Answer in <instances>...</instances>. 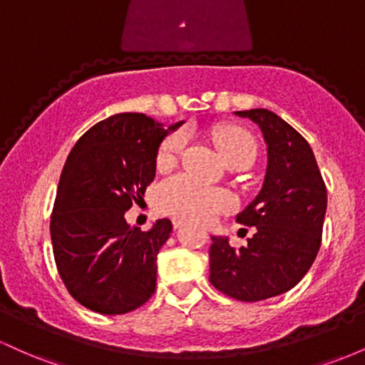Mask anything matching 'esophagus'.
<instances>
[{"mask_svg": "<svg viewBox=\"0 0 365 365\" xmlns=\"http://www.w3.org/2000/svg\"><path fill=\"white\" fill-rule=\"evenodd\" d=\"M185 223H187L185 220H178V217H177V220H173V226H175V228H180V226H183Z\"/></svg>", "mask_w": 365, "mask_h": 365, "instance_id": "esophagus-1", "label": "esophagus"}]
</instances>
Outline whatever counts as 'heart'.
<instances>
[{
	"instance_id": "obj_1",
	"label": "heart",
	"mask_w": 365,
	"mask_h": 365,
	"mask_svg": "<svg viewBox=\"0 0 365 365\" xmlns=\"http://www.w3.org/2000/svg\"><path fill=\"white\" fill-rule=\"evenodd\" d=\"M217 153L226 165L233 161H252L255 156V144L250 133L244 128L225 125L212 132ZM187 144L183 132H175L163 140L156 163L159 170H168L177 163ZM158 206L165 215L182 217V220L207 221L217 212L233 206V197L223 188L204 185L197 180L178 175L161 183L158 188Z\"/></svg>"
}]
</instances>
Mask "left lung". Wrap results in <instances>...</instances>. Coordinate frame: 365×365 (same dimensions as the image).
<instances>
[{
    "mask_svg": "<svg viewBox=\"0 0 365 365\" xmlns=\"http://www.w3.org/2000/svg\"><path fill=\"white\" fill-rule=\"evenodd\" d=\"M261 128L267 148L259 194L237 221L255 226L252 238L235 250L230 238L212 235L209 282L242 302H257L292 290L311 269L321 247L326 185L309 142L266 108L235 111Z\"/></svg>",
    "mask_w": 365,
    "mask_h": 365,
    "instance_id": "1",
    "label": "left lung"
}]
</instances>
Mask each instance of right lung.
Segmentation results:
<instances>
[{"mask_svg":"<svg viewBox=\"0 0 365 365\" xmlns=\"http://www.w3.org/2000/svg\"><path fill=\"white\" fill-rule=\"evenodd\" d=\"M165 128L142 113H118L87 130L63 166L51 216L54 261L70 295L91 311L116 316L140 307L156 288V257L170 220L140 232L125 212L156 177Z\"/></svg>","mask_w":365,"mask_h":365,"instance_id":"1","label":"right lung"}]
</instances>
